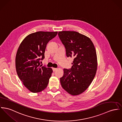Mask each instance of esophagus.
I'll use <instances>...</instances> for the list:
<instances>
[{
    "label": "esophagus",
    "instance_id": "34e87169",
    "mask_svg": "<svg viewBox=\"0 0 122 122\" xmlns=\"http://www.w3.org/2000/svg\"><path fill=\"white\" fill-rule=\"evenodd\" d=\"M56 69H57L55 68H52V70H53V71H56Z\"/></svg>",
    "mask_w": 122,
    "mask_h": 122
}]
</instances>
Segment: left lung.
<instances>
[{"label":"left lung","instance_id":"8db88e82","mask_svg":"<svg viewBox=\"0 0 122 122\" xmlns=\"http://www.w3.org/2000/svg\"><path fill=\"white\" fill-rule=\"evenodd\" d=\"M64 45L67 57L73 58L71 69H64L60 78L63 88L68 93L76 96L89 87L96 75L97 56L90 38L74 31H62L58 33Z\"/></svg>","mask_w":122,"mask_h":122}]
</instances>
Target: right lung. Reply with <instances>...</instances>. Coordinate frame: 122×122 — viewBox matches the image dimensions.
<instances>
[{"instance_id": "1", "label": "right lung", "mask_w": 122, "mask_h": 122, "mask_svg": "<svg viewBox=\"0 0 122 122\" xmlns=\"http://www.w3.org/2000/svg\"><path fill=\"white\" fill-rule=\"evenodd\" d=\"M57 31H38L28 35L17 52L15 65L17 74L24 85L33 93L45 89L53 72L51 68L42 66L47 43L56 36Z\"/></svg>"}]
</instances>
